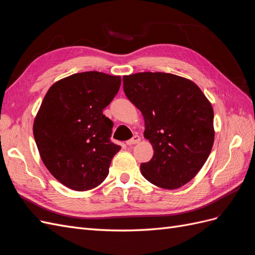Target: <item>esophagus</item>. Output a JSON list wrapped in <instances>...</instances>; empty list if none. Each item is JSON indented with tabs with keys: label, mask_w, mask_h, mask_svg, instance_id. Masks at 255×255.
Segmentation results:
<instances>
[{
	"label": "esophagus",
	"mask_w": 255,
	"mask_h": 255,
	"mask_svg": "<svg viewBox=\"0 0 255 255\" xmlns=\"http://www.w3.org/2000/svg\"><path fill=\"white\" fill-rule=\"evenodd\" d=\"M140 141V137L138 135H135L133 138H130V139H128L127 141V144L128 145H132V144H135V143H138Z\"/></svg>",
	"instance_id": "esophagus-1"
}]
</instances>
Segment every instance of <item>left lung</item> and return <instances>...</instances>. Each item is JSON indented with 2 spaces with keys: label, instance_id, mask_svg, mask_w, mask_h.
Returning a JSON list of instances; mask_svg holds the SVG:
<instances>
[{
  "label": "left lung",
  "instance_id": "8db88e82",
  "mask_svg": "<svg viewBox=\"0 0 255 255\" xmlns=\"http://www.w3.org/2000/svg\"><path fill=\"white\" fill-rule=\"evenodd\" d=\"M123 90L144 119L154 154L140 165L150 183L175 189L194 179L214 143V111L197 85L182 76L140 72L123 76Z\"/></svg>",
  "mask_w": 255,
  "mask_h": 255
}]
</instances>
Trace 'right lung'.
Segmentation results:
<instances>
[{"label": "right lung", "instance_id": "obj_1", "mask_svg": "<svg viewBox=\"0 0 255 255\" xmlns=\"http://www.w3.org/2000/svg\"><path fill=\"white\" fill-rule=\"evenodd\" d=\"M120 76L75 73L53 84L34 121L44 166L57 181L78 191L99 186L121 146L111 141L114 123L103 110L117 95Z\"/></svg>", "mask_w": 255, "mask_h": 255}]
</instances>
